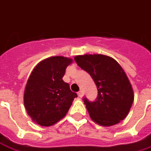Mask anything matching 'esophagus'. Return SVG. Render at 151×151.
I'll return each mask as SVG.
<instances>
[{
  "instance_id": "esophagus-1",
  "label": "esophagus",
  "mask_w": 151,
  "mask_h": 151,
  "mask_svg": "<svg viewBox=\"0 0 151 151\" xmlns=\"http://www.w3.org/2000/svg\"><path fill=\"white\" fill-rule=\"evenodd\" d=\"M84 95V92H83V90H81L78 92V96L79 97H82Z\"/></svg>"
}]
</instances>
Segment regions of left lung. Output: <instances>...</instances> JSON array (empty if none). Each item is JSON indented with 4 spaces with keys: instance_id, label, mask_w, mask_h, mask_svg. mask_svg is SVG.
<instances>
[{
    "instance_id": "8db88e82",
    "label": "left lung",
    "mask_w": 151,
    "mask_h": 151,
    "mask_svg": "<svg viewBox=\"0 0 151 151\" xmlns=\"http://www.w3.org/2000/svg\"><path fill=\"white\" fill-rule=\"evenodd\" d=\"M75 60L90 74L97 88L95 101L84 98L91 119L101 126L124 119L134 101V91L124 70L114 59L103 55H77Z\"/></svg>"
}]
</instances>
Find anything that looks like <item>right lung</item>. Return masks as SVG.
Here are the masks:
<instances>
[{"label": "right lung", "instance_id": "right-lung-1", "mask_svg": "<svg viewBox=\"0 0 151 151\" xmlns=\"http://www.w3.org/2000/svg\"><path fill=\"white\" fill-rule=\"evenodd\" d=\"M72 59L53 56L40 61L27 79L23 101L27 113L38 125L49 127L63 119L77 94L63 81Z\"/></svg>", "mask_w": 151, "mask_h": 151}]
</instances>
